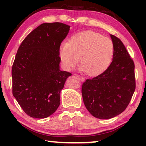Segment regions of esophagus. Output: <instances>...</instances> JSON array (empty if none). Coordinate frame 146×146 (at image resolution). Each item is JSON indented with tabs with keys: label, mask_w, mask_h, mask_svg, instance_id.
<instances>
[{
	"label": "esophagus",
	"mask_w": 146,
	"mask_h": 146,
	"mask_svg": "<svg viewBox=\"0 0 146 146\" xmlns=\"http://www.w3.org/2000/svg\"><path fill=\"white\" fill-rule=\"evenodd\" d=\"M76 77L78 78L80 81H84V78H83L82 76H80L77 75V74L76 75Z\"/></svg>",
	"instance_id": "esophagus-1"
}]
</instances>
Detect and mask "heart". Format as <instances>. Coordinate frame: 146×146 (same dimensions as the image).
<instances>
[{
    "label": "heart",
    "mask_w": 146,
    "mask_h": 146,
    "mask_svg": "<svg viewBox=\"0 0 146 146\" xmlns=\"http://www.w3.org/2000/svg\"><path fill=\"white\" fill-rule=\"evenodd\" d=\"M113 55L111 40L91 31L75 34L59 50L60 59L66 70L72 69L80 57L82 70L90 76L104 72L111 64Z\"/></svg>",
    "instance_id": "1"
}]
</instances>
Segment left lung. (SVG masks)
Here are the masks:
<instances>
[{"mask_svg":"<svg viewBox=\"0 0 146 146\" xmlns=\"http://www.w3.org/2000/svg\"><path fill=\"white\" fill-rule=\"evenodd\" d=\"M113 46V60L109 67L82 87L83 101L93 116L110 119L128 106L135 89L134 63L120 40L110 35Z\"/></svg>","mask_w":146,"mask_h":146,"instance_id":"left-lung-1","label":"left lung"}]
</instances>
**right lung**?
Wrapping results in <instances>:
<instances>
[{
    "label": "right lung",
    "mask_w": 146,
    "mask_h": 146,
    "mask_svg": "<svg viewBox=\"0 0 146 146\" xmlns=\"http://www.w3.org/2000/svg\"><path fill=\"white\" fill-rule=\"evenodd\" d=\"M70 26L43 23L21 43L13 68V94L24 111L35 118L55 112L60 94L71 73L60 70L59 50Z\"/></svg>",
    "instance_id": "obj_1"
}]
</instances>
